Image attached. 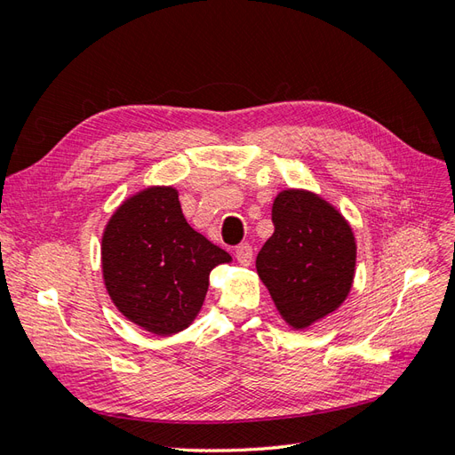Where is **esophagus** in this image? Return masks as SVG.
I'll return each mask as SVG.
<instances>
[{"label": "esophagus", "mask_w": 455, "mask_h": 455, "mask_svg": "<svg viewBox=\"0 0 455 455\" xmlns=\"http://www.w3.org/2000/svg\"><path fill=\"white\" fill-rule=\"evenodd\" d=\"M235 256L241 266H251L252 261V246L249 243H241L235 246Z\"/></svg>", "instance_id": "1"}]
</instances>
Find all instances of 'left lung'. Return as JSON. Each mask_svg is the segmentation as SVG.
<instances>
[{
    "label": "left lung",
    "mask_w": 455,
    "mask_h": 455,
    "mask_svg": "<svg viewBox=\"0 0 455 455\" xmlns=\"http://www.w3.org/2000/svg\"><path fill=\"white\" fill-rule=\"evenodd\" d=\"M275 231L261 246L256 269L292 328H307L347 298L356 259L349 224L332 204L301 189L275 197Z\"/></svg>",
    "instance_id": "obj_1"
}]
</instances>
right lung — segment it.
I'll use <instances>...</instances> for the list:
<instances>
[{
  "instance_id": "add662e5",
  "label": "right lung",
  "mask_w": 455,
  "mask_h": 455,
  "mask_svg": "<svg viewBox=\"0 0 455 455\" xmlns=\"http://www.w3.org/2000/svg\"><path fill=\"white\" fill-rule=\"evenodd\" d=\"M231 256L191 228L174 188H148L123 203L102 237L109 298L129 321L157 336L196 319L209 275Z\"/></svg>"
}]
</instances>
